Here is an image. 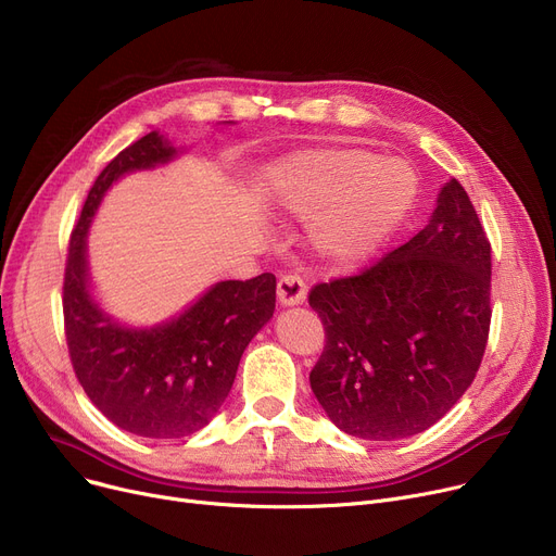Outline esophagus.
<instances>
[{
	"label": "esophagus",
	"instance_id": "obj_1",
	"mask_svg": "<svg viewBox=\"0 0 556 556\" xmlns=\"http://www.w3.org/2000/svg\"><path fill=\"white\" fill-rule=\"evenodd\" d=\"M306 281L295 275V273H286L279 277V283H277V298L283 306H295V304H302L306 300Z\"/></svg>",
	"mask_w": 556,
	"mask_h": 556
}]
</instances>
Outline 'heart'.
I'll return each instance as SVG.
<instances>
[{
    "mask_svg": "<svg viewBox=\"0 0 556 556\" xmlns=\"http://www.w3.org/2000/svg\"><path fill=\"white\" fill-rule=\"evenodd\" d=\"M281 195L315 214V248L338 261H358L381 248L410 214L419 175L401 157L367 149H327L298 155L277 170Z\"/></svg>",
    "mask_w": 556,
    "mask_h": 556,
    "instance_id": "1",
    "label": "heart"
}]
</instances>
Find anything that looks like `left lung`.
<instances>
[{"instance_id":"1","label":"left lung","mask_w":556,"mask_h":556,"mask_svg":"<svg viewBox=\"0 0 556 556\" xmlns=\"http://www.w3.org/2000/svg\"><path fill=\"white\" fill-rule=\"evenodd\" d=\"M325 349L311 390L361 440L424 432L469 390L491 327V243L469 193L446 182L430 223L361 273L315 283Z\"/></svg>"}]
</instances>
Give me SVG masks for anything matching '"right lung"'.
Wrapping results in <instances>:
<instances>
[{"label":"right lung","mask_w":556,"mask_h":556,"mask_svg":"<svg viewBox=\"0 0 556 556\" xmlns=\"http://www.w3.org/2000/svg\"><path fill=\"white\" fill-rule=\"evenodd\" d=\"M157 132L130 143L94 180L72 229L63 315L72 367L85 394L114 424L151 440H180L207 426L227 399L241 356L275 313L277 279L220 281L168 325H114L87 293L85 233L108 187L128 170L168 162Z\"/></svg>","instance_id":"1"}]
</instances>
